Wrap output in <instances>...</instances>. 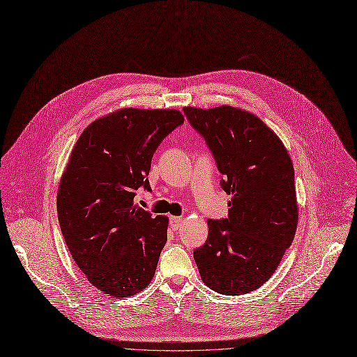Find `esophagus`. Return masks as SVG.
Returning a JSON list of instances; mask_svg holds the SVG:
<instances>
[{"instance_id":"34e87169","label":"esophagus","mask_w":357,"mask_h":357,"mask_svg":"<svg viewBox=\"0 0 357 357\" xmlns=\"http://www.w3.org/2000/svg\"><path fill=\"white\" fill-rule=\"evenodd\" d=\"M181 222H183L181 217H176V215H172V217H170V226L173 227V230H177V229L180 227Z\"/></svg>"}]
</instances>
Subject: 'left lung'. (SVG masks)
Wrapping results in <instances>:
<instances>
[{"label":"left lung","instance_id":"left-lung-1","mask_svg":"<svg viewBox=\"0 0 357 357\" xmlns=\"http://www.w3.org/2000/svg\"><path fill=\"white\" fill-rule=\"evenodd\" d=\"M225 178L229 215L208 218V237L193 252L203 282L237 296L264 284L290 248L297 226L294 170L279 137L240 108H183Z\"/></svg>","mask_w":357,"mask_h":357}]
</instances>
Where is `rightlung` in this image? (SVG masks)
<instances>
[{"label": "right lung", "instance_id": "right-lung-1", "mask_svg": "<svg viewBox=\"0 0 357 357\" xmlns=\"http://www.w3.org/2000/svg\"><path fill=\"white\" fill-rule=\"evenodd\" d=\"M184 123L177 109L123 108L91 123L61 177L57 211L67 248L87 280L127 297L151 282L167 241V217L135 206L160 143Z\"/></svg>", "mask_w": 357, "mask_h": 357}]
</instances>
